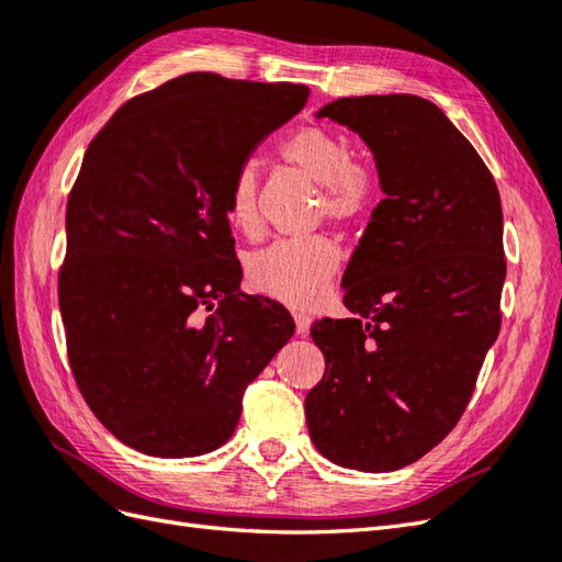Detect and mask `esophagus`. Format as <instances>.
Listing matches in <instances>:
<instances>
[{
  "label": "esophagus",
  "mask_w": 562,
  "mask_h": 562,
  "mask_svg": "<svg viewBox=\"0 0 562 562\" xmlns=\"http://www.w3.org/2000/svg\"><path fill=\"white\" fill-rule=\"evenodd\" d=\"M310 326H312V318L307 314H295V330L297 335H307L310 333Z\"/></svg>",
  "instance_id": "1"
}]
</instances>
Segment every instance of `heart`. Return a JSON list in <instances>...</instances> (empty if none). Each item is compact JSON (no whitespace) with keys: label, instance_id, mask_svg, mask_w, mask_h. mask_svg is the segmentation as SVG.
<instances>
[{"label":"heart","instance_id":"heart-1","mask_svg":"<svg viewBox=\"0 0 562 562\" xmlns=\"http://www.w3.org/2000/svg\"><path fill=\"white\" fill-rule=\"evenodd\" d=\"M283 161L321 184L318 213L335 225H359L372 213L380 196V171L368 157L349 151L342 135L326 126H302L279 147ZM260 171L244 161L232 176L227 211L232 223L246 234L260 225ZM337 244L326 236L281 239L255 252L248 265L250 283L260 293L297 310H307L328 295L339 269Z\"/></svg>","mask_w":562,"mask_h":562}]
</instances>
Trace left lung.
Returning <instances> with one entry per match:
<instances>
[{"mask_svg": "<svg viewBox=\"0 0 562 562\" xmlns=\"http://www.w3.org/2000/svg\"><path fill=\"white\" fill-rule=\"evenodd\" d=\"M316 116L361 135L386 199L342 279L353 318L312 326L326 372L304 413L316 450L330 462L396 471L454 429L499 335V190L431 100L337 98Z\"/></svg>", "mask_w": 562, "mask_h": 562, "instance_id": "1", "label": "left lung"}]
</instances>
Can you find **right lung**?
Returning <instances> with one entry per match:
<instances>
[{
  "mask_svg": "<svg viewBox=\"0 0 562 562\" xmlns=\"http://www.w3.org/2000/svg\"><path fill=\"white\" fill-rule=\"evenodd\" d=\"M307 95L190 72L131 98L83 155L58 304L81 396L128 448L178 459L227 443L246 386L295 333L283 304L239 291L227 192Z\"/></svg>",
  "mask_w": 562,
  "mask_h": 562,
  "instance_id": "add662e5",
  "label": "right lung"
}]
</instances>
